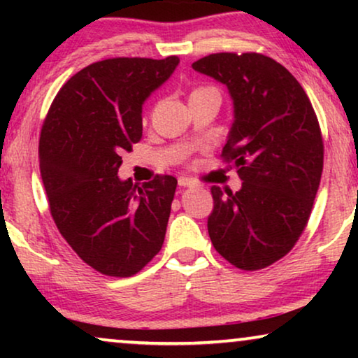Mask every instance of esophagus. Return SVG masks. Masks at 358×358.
I'll return each mask as SVG.
<instances>
[{
    "label": "esophagus",
    "instance_id": "esophagus-1",
    "mask_svg": "<svg viewBox=\"0 0 358 358\" xmlns=\"http://www.w3.org/2000/svg\"><path fill=\"white\" fill-rule=\"evenodd\" d=\"M178 184L180 185V187H192L194 185V180L189 179V178H179Z\"/></svg>",
    "mask_w": 358,
    "mask_h": 358
}]
</instances>
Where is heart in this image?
Instances as JSON below:
<instances>
[{
    "label": "heart",
    "mask_w": 358,
    "mask_h": 358,
    "mask_svg": "<svg viewBox=\"0 0 358 358\" xmlns=\"http://www.w3.org/2000/svg\"><path fill=\"white\" fill-rule=\"evenodd\" d=\"M200 94H218V91L215 87H199L192 92V96H200Z\"/></svg>",
    "instance_id": "obj_1"
}]
</instances>
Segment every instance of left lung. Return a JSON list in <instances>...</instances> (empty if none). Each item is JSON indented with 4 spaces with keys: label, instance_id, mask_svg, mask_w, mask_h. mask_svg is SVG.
<instances>
[{
    "label": "left lung",
    "instance_id": "1",
    "mask_svg": "<svg viewBox=\"0 0 358 358\" xmlns=\"http://www.w3.org/2000/svg\"><path fill=\"white\" fill-rule=\"evenodd\" d=\"M192 68L228 87L223 156L243 180L236 194L212 187L210 239L234 267L264 268L295 246L310 218L324 158L320 124L295 76L266 55L213 53Z\"/></svg>",
    "mask_w": 358,
    "mask_h": 358
}]
</instances>
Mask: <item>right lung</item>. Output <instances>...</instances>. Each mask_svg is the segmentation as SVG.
Listing matches in <instances>:
<instances>
[{"mask_svg": "<svg viewBox=\"0 0 358 358\" xmlns=\"http://www.w3.org/2000/svg\"><path fill=\"white\" fill-rule=\"evenodd\" d=\"M178 57L109 58L83 68L53 99L38 153L52 217L87 266L109 277L141 271L164 243L178 179L136 187L117 173L143 131L141 110Z\"/></svg>", "mask_w": 358, "mask_h": 358, "instance_id": "obj_1", "label": "right lung"}]
</instances>
